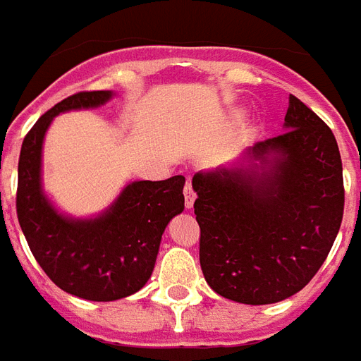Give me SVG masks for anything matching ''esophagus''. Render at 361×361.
<instances>
[{
	"mask_svg": "<svg viewBox=\"0 0 361 361\" xmlns=\"http://www.w3.org/2000/svg\"><path fill=\"white\" fill-rule=\"evenodd\" d=\"M194 201H195V192L194 188H192V183H186V186H184V207L186 209H192L194 207Z\"/></svg>",
	"mask_w": 361,
	"mask_h": 361,
	"instance_id": "34e87169",
	"label": "esophagus"
}]
</instances>
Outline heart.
Here are the masks:
<instances>
[{
    "label": "heart",
    "mask_w": 361,
    "mask_h": 361,
    "mask_svg": "<svg viewBox=\"0 0 361 361\" xmlns=\"http://www.w3.org/2000/svg\"><path fill=\"white\" fill-rule=\"evenodd\" d=\"M235 117H236V119H240V117H242V114H235Z\"/></svg>",
    "instance_id": "heart-1"
}]
</instances>
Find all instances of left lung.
Listing matches in <instances>:
<instances>
[{"label":"left lung","instance_id":"obj_1","mask_svg":"<svg viewBox=\"0 0 361 361\" xmlns=\"http://www.w3.org/2000/svg\"><path fill=\"white\" fill-rule=\"evenodd\" d=\"M283 126L236 164L192 178L203 276L210 289L240 304H276L304 289L341 227L336 137L293 94Z\"/></svg>","mask_w":361,"mask_h":361}]
</instances>
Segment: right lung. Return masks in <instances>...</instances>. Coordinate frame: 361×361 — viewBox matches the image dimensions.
<instances>
[{
    "label": "right lung",
    "mask_w": 361,
    "mask_h": 361,
    "mask_svg": "<svg viewBox=\"0 0 361 361\" xmlns=\"http://www.w3.org/2000/svg\"><path fill=\"white\" fill-rule=\"evenodd\" d=\"M111 91H82L48 109L22 143L16 214L40 268L68 295L93 302L125 298L149 281L164 231L184 210V177L134 180L97 218L57 212L42 192V143L54 117L99 108Z\"/></svg>",
    "instance_id": "add662e5"
}]
</instances>
